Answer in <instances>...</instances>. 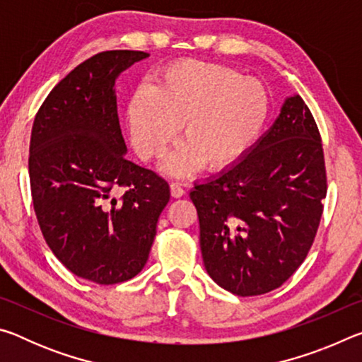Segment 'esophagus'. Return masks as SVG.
Segmentation results:
<instances>
[{
	"label": "esophagus",
	"mask_w": 362,
	"mask_h": 362,
	"mask_svg": "<svg viewBox=\"0 0 362 362\" xmlns=\"http://www.w3.org/2000/svg\"><path fill=\"white\" fill-rule=\"evenodd\" d=\"M169 187H170V194H173V198H180V196L185 194V189H183L180 183L173 182Z\"/></svg>",
	"instance_id": "34e87169"
}]
</instances>
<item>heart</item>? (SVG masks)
<instances>
[{
    "mask_svg": "<svg viewBox=\"0 0 362 362\" xmlns=\"http://www.w3.org/2000/svg\"><path fill=\"white\" fill-rule=\"evenodd\" d=\"M269 94L263 83L231 66L185 60L142 84L126 110L134 148L144 159L164 155L177 129L183 142L169 153L164 173L183 177L201 164L222 170L240 161L267 124Z\"/></svg>",
    "mask_w": 362,
    "mask_h": 362,
    "instance_id": "1",
    "label": "heart"
}]
</instances>
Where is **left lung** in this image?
<instances>
[{"label": "left lung", "instance_id": "obj_1", "mask_svg": "<svg viewBox=\"0 0 362 362\" xmlns=\"http://www.w3.org/2000/svg\"><path fill=\"white\" fill-rule=\"evenodd\" d=\"M326 192L320 131L292 94L240 161L189 192L206 272L241 297L276 289L308 254Z\"/></svg>", "mask_w": 362, "mask_h": 362}]
</instances>
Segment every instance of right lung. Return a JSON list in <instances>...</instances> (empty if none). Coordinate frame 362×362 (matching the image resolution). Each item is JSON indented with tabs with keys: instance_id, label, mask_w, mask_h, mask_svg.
Returning <instances> with one entry per match:
<instances>
[{
	"instance_id": "obj_1",
	"label": "right lung",
	"mask_w": 362,
	"mask_h": 362,
	"mask_svg": "<svg viewBox=\"0 0 362 362\" xmlns=\"http://www.w3.org/2000/svg\"><path fill=\"white\" fill-rule=\"evenodd\" d=\"M105 51L71 70L46 100L30 139V185L42 236L76 276L116 284L142 272L170 193L124 155L116 79L148 57ZM124 186L121 199L112 196Z\"/></svg>"
}]
</instances>
